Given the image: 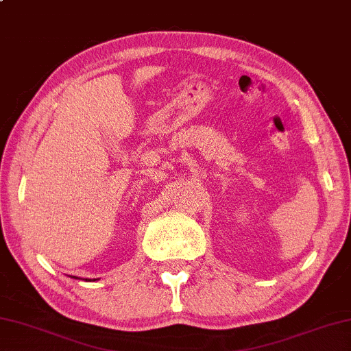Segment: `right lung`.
I'll use <instances>...</instances> for the list:
<instances>
[{"mask_svg": "<svg viewBox=\"0 0 351 351\" xmlns=\"http://www.w3.org/2000/svg\"><path fill=\"white\" fill-rule=\"evenodd\" d=\"M75 278H77V277H75ZM85 280H87V282H91V280H88V278H85ZM95 280H98V278H93V282H95Z\"/></svg>", "mask_w": 351, "mask_h": 351, "instance_id": "1", "label": "right lung"}]
</instances>
